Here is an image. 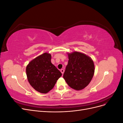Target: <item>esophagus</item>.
I'll return each instance as SVG.
<instances>
[{"instance_id":"1","label":"esophagus","mask_w":123,"mask_h":123,"mask_svg":"<svg viewBox=\"0 0 123 123\" xmlns=\"http://www.w3.org/2000/svg\"><path fill=\"white\" fill-rule=\"evenodd\" d=\"M64 71H65V70H64V69H61V73L63 74H64Z\"/></svg>"}]
</instances>
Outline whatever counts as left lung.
I'll return each mask as SVG.
<instances>
[{
  "label": "left lung",
  "instance_id": "1",
  "mask_svg": "<svg viewBox=\"0 0 123 123\" xmlns=\"http://www.w3.org/2000/svg\"><path fill=\"white\" fill-rule=\"evenodd\" d=\"M68 58L63 77L71 88L82 90L90 83L94 75L93 61L87 55L76 51L68 53Z\"/></svg>",
  "mask_w": 123,
  "mask_h": 123
}]
</instances>
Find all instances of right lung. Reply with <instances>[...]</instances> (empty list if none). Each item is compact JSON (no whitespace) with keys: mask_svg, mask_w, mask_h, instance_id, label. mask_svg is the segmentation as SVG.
<instances>
[{"mask_svg":"<svg viewBox=\"0 0 123 123\" xmlns=\"http://www.w3.org/2000/svg\"><path fill=\"white\" fill-rule=\"evenodd\" d=\"M51 55L44 53L33 59L26 67L30 84L35 90L47 93L52 89L62 74L51 63Z\"/></svg>","mask_w":123,"mask_h":123,"instance_id":"obj_1","label":"right lung"}]
</instances>
